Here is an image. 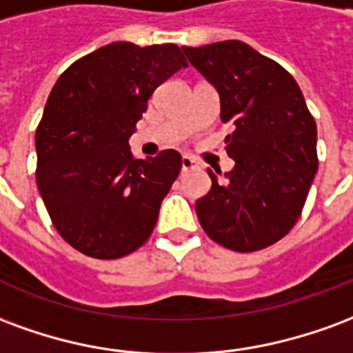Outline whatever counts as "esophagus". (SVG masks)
Masks as SVG:
<instances>
[{
    "label": "esophagus",
    "mask_w": 353,
    "mask_h": 353,
    "mask_svg": "<svg viewBox=\"0 0 353 353\" xmlns=\"http://www.w3.org/2000/svg\"><path fill=\"white\" fill-rule=\"evenodd\" d=\"M194 168H199V162L194 161L192 157H187V154H185L183 159H181V170L187 172V170H194Z\"/></svg>",
    "instance_id": "1"
}]
</instances>
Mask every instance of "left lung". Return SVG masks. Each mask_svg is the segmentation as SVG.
I'll list each match as a JSON object with an SVG mask.
<instances>
[{"mask_svg":"<svg viewBox=\"0 0 353 353\" xmlns=\"http://www.w3.org/2000/svg\"><path fill=\"white\" fill-rule=\"evenodd\" d=\"M219 94L225 138L234 168L196 200L206 234L232 252H257L293 229L318 170V130L306 101L278 62L248 43L181 47ZM217 172V170H215ZM221 174V172H217Z\"/></svg>","mask_w":353,"mask_h":353,"instance_id":"left-lung-1","label":"left lung"}]
</instances>
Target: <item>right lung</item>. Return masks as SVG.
Here are the masks:
<instances>
[{"label":"right lung","instance_id":"right-lung-1","mask_svg":"<svg viewBox=\"0 0 353 353\" xmlns=\"http://www.w3.org/2000/svg\"><path fill=\"white\" fill-rule=\"evenodd\" d=\"M181 68L174 43L115 41L73 62L50 90L35 177L54 229L77 252L119 259L151 236L181 154L134 159L128 139L154 88Z\"/></svg>","mask_w":353,"mask_h":353}]
</instances>
